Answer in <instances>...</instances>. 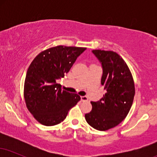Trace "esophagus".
Returning a JSON list of instances; mask_svg holds the SVG:
<instances>
[{
    "mask_svg": "<svg viewBox=\"0 0 157 157\" xmlns=\"http://www.w3.org/2000/svg\"><path fill=\"white\" fill-rule=\"evenodd\" d=\"M80 98L82 101H87L88 100V97L86 96H81Z\"/></svg>",
    "mask_w": 157,
    "mask_h": 157,
    "instance_id": "1",
    "label": "esophagus"
}]
</instances>
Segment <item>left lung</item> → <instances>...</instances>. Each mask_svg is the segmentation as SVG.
<instances>
[{
  "mask_svg": "<svg viewBox=\"0 0 157 157\" xmlns=\"http://www.w3.org/2000/svg\"><path fill=\"white\" fill-rule=\"evenodd\" d=\"M92 52L102 64L101 84L106 92L97 102H91L92 110L85 114L86 122L98 131L118 125L130 111L135 94L130 69L116 52L97 49Z\"/></svg>",
  "mask_w": 157,
  "mask_h": 157,
  "instance_id": "obj_1",
  "label": "left lung"
}]
</instances>
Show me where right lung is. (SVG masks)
Segmentation results:
<instances>
[{"instance_id": "1", "label": "right lung", "mask_w": 157, "mask_h": 157, "mask_svg": "<svg viewBox=\"0 0 157 157\" xmlns=\"http://www.w3.org/2000/svg\"><path fill=\"white\" fill-rule=\"evenodd\" d=\"M86 48L57 46L44 50L30 64L24 82V99L29 112L46 126L63 121L80 100L77 94L61 89L57 80L67 74Z\"/></svg>"}]
</instances>
